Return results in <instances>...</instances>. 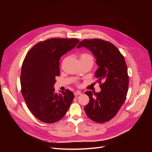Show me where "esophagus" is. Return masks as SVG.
Returning <instances> with one entry per match:
<instances>
[{
	"label": "esophagus",
	"mask_w": 152,
	"mask_h": 152,
	"mask_svg": "<svg viewBox=\"0 0 152 152\" xmlns=\"http://www.w3.org/2000/svg\"><path fill=\"white\" fill-rule=\"evenodd\" d=\"M80 94H81V92H80V91H75V92H74V95H75V96H76V95H80Z\"/></svg>",
	"instance_id": "esophagus-1"
}]
</instances>
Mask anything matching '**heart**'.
Instances as JSON below:
<instances>
[{
    "label": "heart",
    "instance_id": "obj_1",
    "mask_svg": "<svg viewBox=\"0 0 152 152\" xmlns=\"http://www.w3.org/2000/svg\"><path fill=\"white\" fill-rule=\"evenodd\" d=\"M80 59H92V56L88 53H82L80 55Z\"/></svg>",
    "mask_w": 152,
    "mask_h": 152
}]
</instances>
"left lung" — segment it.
I'll use <instances>...</instances> for the list:
<instances>
[{
	"instance_id": "left-lung-1",
	"label": "left lung",
	"mask_w": 152,
	"mask_h": 152,
	"mask_svg": "<svg viewBox=\"0 0 152 152\" xmlns=\"http://www.w3.org/2000/svg\"><path fill=\"white\" fill-rule=\"evenodd\" d=\"M83 46L89 49L97 58L99 68L95 76L101 89L99 93L85 92L90 100L84 110L91 120L103 123L116 116L126 100L129 87L126 63L118 48L107 41L84 39L77 48Z\"/></svg>"
}]
</instances>
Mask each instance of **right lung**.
Returning a JSON list of instances; mask_svg holds the SVG:
<instances>
[{
    "instance_id": "obj_1",
    "label": "right lung",
    "mask_w": 152,
    "mask_h": 152,
    "mask_svg": "<svg viewBox=\"0 0 152 152\" xmlns=\"http://www.w3.org/2000/svg\"><path fill=\"white\" fill-rule=\"evenodd\" d=\"M79 42L76 38H51L35 44L23 60L21 91L33 115L45 123L61 119L69 109L74 94L66 89L55 92V77L60 75L59 60Z\"/></svg>"
}]
</instances>
